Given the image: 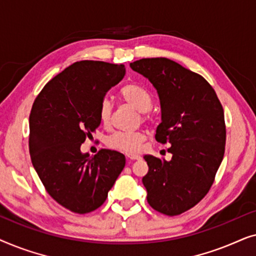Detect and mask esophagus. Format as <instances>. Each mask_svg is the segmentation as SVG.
I'll return each mask as SVG.
<instances>
[{"mask_svg":"<svg viewBox=\"0 0 256 256\" xmlns=\"http://www.w3.org/2000/svg\"><path fill=\"white\" fill-rule=\"evenodd\" d=\"M127 157H128L129 160H140V158H141V156L136 155V154H127Z\"/></svg>","mask_w":256,"mask_h":256,"instance_id":"obj_1","label":"esophagus"}]
</instances>
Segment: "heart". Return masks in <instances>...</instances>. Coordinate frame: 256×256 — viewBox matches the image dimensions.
<instances>
[{
    "label": "heart",
    "mask_w": 256,
    "mask_h": 256,
    "mask_svg": "<svg viewBox=\"0 0 256 256\" xmlns=\"http://www.w3.org/2000/svg\"><path fill=\"white\" fill-rule=\"evenodd\" d=\"M118 96L124 102L128 104L129 106L140 112V115H141L143 121L148 120V112L152 106V96L146 87L134 82L126 84L118 90ZM112 114H113V107H112L110 101H101L99 110H98V115H99L100 122L104 127H108L110 124ZM146 138V132L144 130L116 132L107 138L106 144L110 148L118 150V152L134 154L140 152Z\"/></svg>",
    "instance_id": "b5f03b06"
}]
</instances>
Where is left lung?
Masks as SVG:
<instances>
[{
	"mask_svg": "<svg viewBox=\"0 0 256 256\" xmlns=\"http://www.w3.org/2000/svg\"><path fill=\"white\" fill-rule=\"evenodd\" d=\"M157 90L162 122L155 138L171 144V160L146 155L148 174L142 178L146 200L155 211L178 216L208 194L224 158L225 116L213 87L198 73L168 58L130 62Z\"/></svg>",
	"mask_w": 256,
	"mask_h": 256,
	"instance_id": "8db88e82",
	"label": "left lung"
}]
</instances>
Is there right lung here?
I'll return each mask as SVG.
<instances>
[{
  "mask_svg": "<svg viewBox=\"0 0 256 256\" xmlns=\"http://www.w3.org/2000/svg\"><path fill=\"white\" fill-rule=\"evenodd\" d=\"M124 74V65L76 62L52 78L34 101L31 162L48 194L71 212L99 208L124 168V155L115 150L101 149L93 157L80 152L99 127L101 101Z\"/></svg>",
  "mask_w": 256,
  "mask_h": 256,
  "instance_id": "obj_1",
  "label": "right lung"
}]
</instances>
